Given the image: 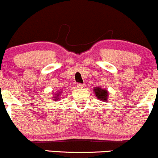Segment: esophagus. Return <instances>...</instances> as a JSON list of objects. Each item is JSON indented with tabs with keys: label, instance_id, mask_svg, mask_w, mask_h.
Returning <instances> with one entry per match:
<instances>
[{
	"label": "esophagus",
	"instance_id": "34e87169",
	"mask_svg": "<svg viewBox=\"0 0 158 158\" xmlns=\"http://www.w3.org/2000/svg\"><path fill=\"white\" fill-rule=\"evenodd\" d=\"M77 86L78 88H84V84H81V83H77Z\"/></svg>",
	"mask_w": 158,
	"mask_h": 158
}]
</instances>
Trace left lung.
<instances>
[{"mask_svg":"<svg viewBox=\"0 0 158 158\" xmlns=\"http://www.w3.org/2000/svg\"><path fill=\"white\" fill-rule=\"evenodd\" d=\"M94 92L99 100L106 101L107 98H108V92H107L106 89H101L100 87H96V89H94Z\"/></svg>","mask_w":158,"mask_h":158,"instance_id":"obj_1","label":"left lung"}]
</instances>
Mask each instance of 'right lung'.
Instances as JSON below:
<instances>
[{
  "instance_id": "right-lung-1",
  "label": "right lung",
  "mask_w": 158,
  "mask_h": 158,
  "mask_svg": "<svg viewBox=\"0 0 158 158\" xmlns=\"http://www.w3.org/2000/svg\"><path fill=\"white\" fill-rule=\"evenodd\" d=\"M56 97H57V96H56ZM55 101H56V100H55Z\"/></svg>"
}]
</instances>
